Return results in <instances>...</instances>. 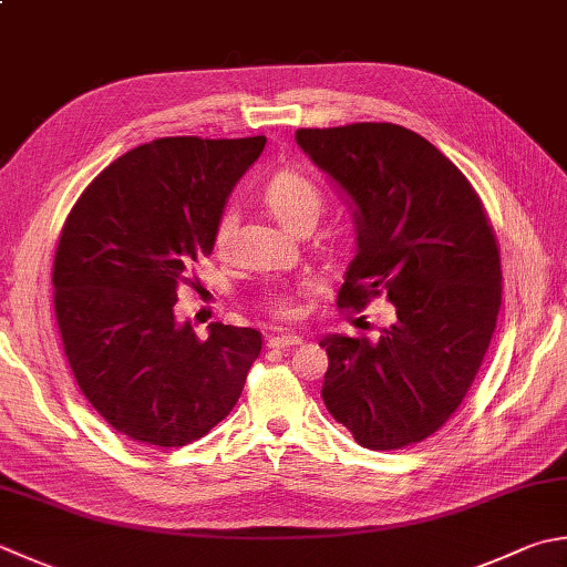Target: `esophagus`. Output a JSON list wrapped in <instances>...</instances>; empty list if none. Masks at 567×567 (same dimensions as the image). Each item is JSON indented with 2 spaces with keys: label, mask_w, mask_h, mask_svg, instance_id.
Returning a JSON list of instances; mask_svg holds the SVG:
<instances>
[{
  "label": "esophagus",
  "mask_w": 567,
  "mask_h": 567,
  "mask_svg": "<svg viewBox=\"0 0 567 567\" xmlns=\"http://www.w3.org/2000/svg\"><path fill=\"white\" fill-rule=\"evenodd\" d=\"M301 343H303L301 336H269V340H266V346L276 350H293Z\"/></svg>",
  "instance_id": "obj_1"
}]
</instances>
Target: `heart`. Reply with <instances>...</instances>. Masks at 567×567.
Here are the masks:
<instances>
[{
	"mask_svg": "<svg viewBox=\"0 0 567 567\" xmlns=\"http://www.w3.org/2000/svg\"><path fill=\"white\" fill-rule=\"evenodd\" d=\"M264 202L271 215L279 219L286 229H301L303 224H316L320 209H323V192L313 183L311 177L298 173V169H281L269 183L264 185ZM237 229V212L227 207L217 219L215 227V247L224 251L229 247ZM261 306L274 318L279 320H296L298 303L293 288L288 286H269L261 293Z\"/></svg>",
	"mask_w": 567,
	"mask_h": 567,
	"instance_id": "heart-1",
	"label": "heart"
}]
</instances>
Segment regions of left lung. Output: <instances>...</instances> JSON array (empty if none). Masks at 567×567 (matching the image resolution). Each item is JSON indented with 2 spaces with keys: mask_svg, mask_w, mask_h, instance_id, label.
I'll list each match as a JSON object with an SVG mask.
<instances>
[{
  "mask_svg": "<svg viewBox=\"0 0 567 567\" xmlns=\"http://www.w3.org/2000/svg\"><path fill=\"white\" fill-rule=\"evenodd\" d=\"M296 143L355 207V259L338 308L388 293L378 338L326 336L323 402L365 450L432 436L476 378L501 308L496 234L472 183L408 127H301Z\"/></svg>",
  "mask_w": 567,
  "mask_h": 567,
  "instance_id": "left-lung-1",
  "label": "left lung"
}]
</instances>
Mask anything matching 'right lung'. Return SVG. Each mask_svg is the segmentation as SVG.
I'll list each match as a JSON object with an SVG mask.
<instances>
[{
  "instance_id": "add662e5",
  "label": "right lung",
  "mask_w": 567,
  "mask_h": 567,
  "mask_svg": "<svg viewBox=\"0 0 567 567\" xmlns=\"http://www.w3.org/2000/svg\"><path fill=\"white\" fill-rule=\"evenodd\" d=\"M264 145L157 137L105 167L63 224L51 276L63 352L93 410L135 442L173 450L205 436L259 358V330L212 323L199 340L175 303Z\"/></svg>"
}]
</instances>
